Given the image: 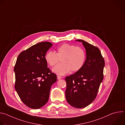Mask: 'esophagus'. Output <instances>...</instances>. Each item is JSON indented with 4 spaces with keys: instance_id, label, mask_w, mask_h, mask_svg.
<instances>
[{
    "instance_id": "esophagus-1",
    "label": "esophagus",
    "mask_w": 125,
    "mask_h": 125,
    "mask_svg": "<svg viewBox=\"0 0 125 125\" xmlns=\"http://www.w3.org/2000/svg\"><path fill=\"white\" fill-rule=\"evenodd\" d=\"M57 79H58V80H60V79H62V77L61 76H57Z\"/></svg>"
}]
</instances>
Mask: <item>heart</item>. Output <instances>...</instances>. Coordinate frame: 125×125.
<instances>
[{
  "label": "heart",
  "instance_id": "heart-1",
  "mask_svg": "<svg viewBox=\"0 0 125 125\" xmlns=\"http://www.w3.org/2000/svg\"><path fill=\"white\" fill-rule=\"evenodd\" d=\"M61 59L62 63L53 69V72L59 75H64L71 71L77 72L83 66L85 54L84 50L80 46L64 43L57 49V53L49 51L45 54V59L50 66L54 67Z\"/></svg>",
  "mask_w": 125,
  "mask_h": 125
}]
</instances>
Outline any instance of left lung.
<instances>
[{
    "instance_id": "left-lung-1",
    "label": "left lung",
    "mask_w": 125,
    "mask_h": 125,
    "mask_svg": "<svg viewBox=\"0 0 125 125\" xmlns=\"http://www.w3.org/2000/svg\"><path fill=\"white\" fill-rule=\"evenodd\" d=\"M86 50V60L83 67L65 78L66 98L75 108H82L92 103L96 98L103 79L105 62L99 48L82 40Z\"/></svg>"
}]
</instances>
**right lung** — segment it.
<instances>
[{
    "label": "right lung",
    "mask_w": 125,
    "mask_h": 125,
    "mask_svg": "<svg viewBox=\"0 0 125 125\" xmlns=\"http://www.w3.org/2000/svg\"><path fill=\"white\" fill-rule=\"evenodd\" d=\"M52 45L44 42L23 51L14 67L15 90L22 102L32 109L40 108L47 102L51 86L57 81L45 59Z\"/></svg>",
    "instance_id": "right-lung-1"
}]
</instances>
